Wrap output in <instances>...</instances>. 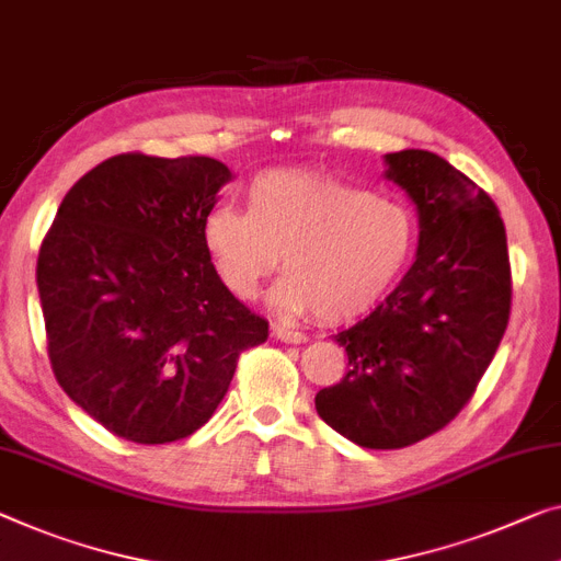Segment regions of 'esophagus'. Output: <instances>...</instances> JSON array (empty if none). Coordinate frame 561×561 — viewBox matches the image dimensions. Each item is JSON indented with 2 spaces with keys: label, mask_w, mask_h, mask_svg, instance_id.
<instances>
[{
  "label": "esophagus",
  "mask_w": 561,
  "mask_h": 561,
  "mask_svg": "<svg viewBox=\"0 0 561 561\" xmlns=\"http://www.w3.org/2000/svg\"><path fill=\"white\" fill-rule=\"evenodd\" d=\"M272 332H274V337L282 342H295V345H299V342H307L305 332L289 330V328H284V324H272Z\"/></svg>",
  "instance_id": "34e87169"
}]
</instances>
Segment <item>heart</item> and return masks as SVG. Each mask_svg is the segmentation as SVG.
<instances>
[{
  "mask_svg": "<svg viewBox=\"0 0 561 561\" xmlns=\"http://www.w3.org/2000/svg\"><path fill=\"white\" fill-rule=\"evenodd\" d=\"M413 216L398 201L314 171H264L247 186V214L214 206L204 244L219 279L252 299L277 270L272 299L322 322L363 314L390 289L413 252Z\"/></svg>",
  "mask_w": 561,
  "mask_h": 561,
  "instance_id": "heart-1",
  "label": "heart"
}]
</instances>
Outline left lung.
Segmentation results:
<instances>
[{"label": "left lung", "mask_w": 561, "mask_h": 561, "mask_svg": "<svg viewBox=\"0 0 561 561\" xmlns=\"http://www.w3.org/2000/svg\"><path fill=\"white\" fill-rule=\"evenodd\" d=\"M386 163L417 208V256L386 302L334 334L347 375L314 398L322 421L363 448H405L446 428L512 312L506 231L486 191L431 150L388 153Z\"/></svg>", "instance_id": "8db88e82"}]
</instances>
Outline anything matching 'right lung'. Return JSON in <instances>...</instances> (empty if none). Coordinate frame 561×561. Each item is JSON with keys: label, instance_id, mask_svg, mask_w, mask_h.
Segmentation results:
<instances>
[{"label": "right lung", "instance_id": "add662e5", "mask_svg": "<svg viewBox=\"0 0 561 561\" xmlns=\"http://www.w3.org/2000/svg\"><path fill=\"white\" fill-rule=\"evenodd\" d=\"M231 171L208 156H113L67 191L37 259L49 365L113 436L171 443L227 396L270 322L216 274L204 219Z\"/></svg>", "mask_w": 561, "mask_h": 561}]
</instances>
